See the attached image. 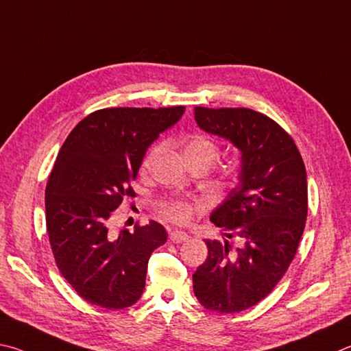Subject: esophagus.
I'll list each match as a JSON object with an SVG mask.
<instances>
[{
  "label": "esophagus",
  "instance_id": "1",
  "mask_svg": "<svg viewBox=\"0 0 351 351\" xmlns=\"http://www.w3.org/2000/svg\"><path fill=\"white\" fill-rule=\"evenodd\" d=\"M189 239V236L186 232L183 231H171L169 232V241L174 242V243H182V242H186Z\"/></svg>",
  "mask_w": 351,
  "mask_h": 351
}]
</instances>
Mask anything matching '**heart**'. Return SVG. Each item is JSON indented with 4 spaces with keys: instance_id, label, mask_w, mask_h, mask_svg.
<instances>
[{
    "instance_id": "heart-1",
    "label": "heart",
    "mask_w": 351,
    "mask_h": 351,
    "mask_svg": "<svg viewBox=\"0 0 351 351\" xmlns=\"http://www.w3.org/2000/svg\"><path fill=\"white\" fill-rule=\"evenodd\" d=\"M158 152H160V146L152 147L145 160V165H149L152 160L156 158ZM183 154H185V157L197 156V154H206V156L214 157V154H216V145L208 138L194 137L191 140H188L185 146H183ZM162 211L165 217H168L169 220H174V222L183 223L191 219L194 213V204L191 200H186V199H174V200L166 202Z\"/></svg>"
}]
</instances>
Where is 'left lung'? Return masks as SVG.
<instances>
[{"label":"left lung","instance_id":"left-lung-1","mask_svg":"<svg viewBox=\"0 0 351 351\" xmlns=\"http://www.w3.org/2000/svg\"><path fill=\"white\" fill-rule=\"evenodd\" d=\"M194 119L241 152L239 183L210 216L225 239L205 241L194 294L206 310L239 313L268 296L294 259L308 210L305 165L290 135L256 110L199 106ZM232 237L242 247L232 250Z\"/></svg>","mask_w":351,"mask_h":351}]
</instances>
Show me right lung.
Instances as JSON below:
<instances>
[{
	"label": "right lung",
	"mask_w": 351,
	"mask_h": 351,
	"mask_svg": "<svg viewBox=\"0 0 351 351\" xmlns=\"http://www.w3.org/2000/svg\"><path fill=\"white\" fill-rule=\"evenodd\" d=\"M183 112L185 106L101 109L61 146L46 186L47 234L60 273L90 304L121 310L145 290L147 261L168 232L151 220L117 234L110 217L134 194L147 147Z\"/></svg>",
	"instance_id": "1"
}]
</instances>
